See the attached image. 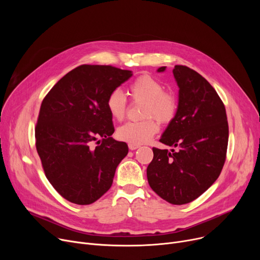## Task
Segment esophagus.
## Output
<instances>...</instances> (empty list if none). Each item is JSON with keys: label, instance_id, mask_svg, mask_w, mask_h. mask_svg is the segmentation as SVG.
<instances>
[{"label": "esophagus", "instance_id": "esophagus-1", "mask_svg": "<svg viewBox=\"0 0 260 260\" xmlns=\"http://www.w3.org/2000/svg\"><path fill=\"white\" fill-rule=\"evenodd\" d=\"M128 147H129V149H132V151H135V149L139 148V147H140V145H139V144H134V143H129V144H128Z\"/></svg>", "mask_w": 260, "mask_h": 260}]
</instances>
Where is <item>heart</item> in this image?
<instances>
[{
	"mask_svg": "<svg viewBox=\"0 0 260 260\" xmlns=\"http://www.w3.org/2000/svg\"><path fill=\"white\" fill-rule=\"evenodd\" d=\"M128 93L133 101H144L143 121L127 122L117 131V137L128 143L141 144L153 138L159 132L158 120L161 123L172 122L178 112V100L172 91L165 90L161 81L149 75L136 78L128 86ZM106 107L113 119L121 121L127 111V102L124 93L120 89L109 92Z\"/></svg>",
	"mask_w": 260,
	"mask_h": 260,
	"instance_id": "heart-1",
	"label": "heart"
}]
</instances>
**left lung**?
Instances as JSON below:
<instances>
[{
	"label": "left lung",
	"mask_w": 260,
	"mask_h": 260,
	"mask_svg": "<svg viewBox=\"0 0 260 260\" xmlns=\"http://www.w3.org/2000/svg\"><path fill=\"white\" fill-rule=\"evenodd\" d=\"M166 66L158 68L165 72ZM178 112L160 142L172 151L153 147L146 175L162 199L180 206L192 202L219 177L226 157L229 124L225 107L214 87L192 68L176 65Z\"/></svg>",
	"instance_id": "left-lung-1"
}]
</instances>
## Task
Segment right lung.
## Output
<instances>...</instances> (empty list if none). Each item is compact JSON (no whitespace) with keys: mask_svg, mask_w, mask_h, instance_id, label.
<instances>
[{"mask_svg":"<svg viewBox=\"0 0 260 260\" xmlns=\"http://www.w3.org/2000/svg\"><path fill=\"white\" fill-rule=\"evenodd\" d=\"M132 76L112 65L83 64L43 99L35 128L37 152L46 178L66 200L85 206L111 188L128 147L111 137L115 128L106 99Z\"/></svg>","mask_w":260,"mask_h":260,"instance_id":"1","label":"right lung"}]
</instances>
